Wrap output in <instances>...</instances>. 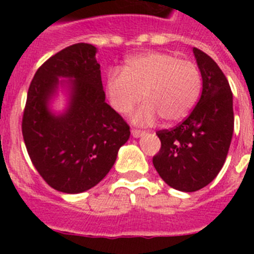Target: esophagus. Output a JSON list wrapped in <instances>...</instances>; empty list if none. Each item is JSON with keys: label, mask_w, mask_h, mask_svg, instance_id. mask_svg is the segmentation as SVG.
<instances>
[{"label": "esophagus", "mask_w": 254, "mask_h": 254, "mask_svg": "<svg viewBox=\"0 0 254 254\" xmlns=\"http://www.w3.org/2000/svg\"><path fill=\"white\" fill-rule=\"evenodd\" d=\"M131 133H132V136H133V137H140V136H142V134L145 133V131H141V129L132 128Z\"/></svg>", "instance_id": "obj_1"}]
</instances>
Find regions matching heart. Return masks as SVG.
Listing matches in <instances>:
<instances>
[{"instance_id": "b5f03b06", "label": "heart", "mask_w": 254, "mask_h": 254, "mask_svg": "<svg viewBox=\"0 0 254 254\" xmlns=\"http://www.w3.org/2000/svg\"><path fill=\"white\" fill-rule=\"evenodd\" d=\"M202 91V76L190 61L165 52H146L129 57L123 71L109 69L107 94L116 112L127 114L142 99L133 122L150 125L159 116L164 122L185 120L196 107Z\"/></svg>"}]
</instances>
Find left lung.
Listing matches in <instances>:
<instances>
[{
	"instance_id": "left-lung-1",
	"label": "left lung",
	"mask_w": 254,
	"mask_h": 254,
	"mask_svg": "<svg viewBox=\"0 0 254 254\" xmlns=\"http://www.w3.org/2000/svg\"><path fill=\"white\" fill-rule=\"evenodd\" d=\"M202 76V94L190 116L174 128L156 132L161 147L152 164L168 186L194 192L215 179L225 163L233 131V94L210 56L193 48Z\"/></svg>"
}]
</instances>
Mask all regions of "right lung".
Segmentation results:
<instances>
[{"label": "right lung", "mask_w": 254, "mask_h": 254, "mask_svg": "<svg viewBox=\"0 0 254 254\" xmlns=\"http://www.w3.org/2000/svg\"><path fill=\"white\" fill-rule=\"evenodd\" d=\"M96 48L77 43L62 49L38 68L22 114V137L30 160L52 188L81 193L96 186L113 167L129 138V126L105 103ZM70 80L67 111L55 116L48 102L59 83Z\"/></svg>", "instance_id": "add662e5"}]
</instances>
